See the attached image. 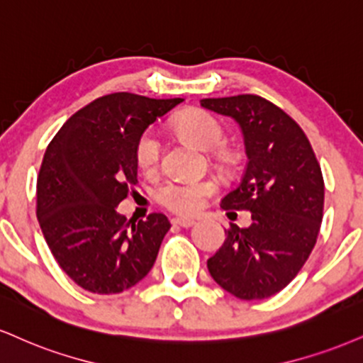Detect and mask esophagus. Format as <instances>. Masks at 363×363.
<instances>
[{
    "mask_svg": "<svg viewBox=\"0 0 363 363\" xmlns=\"http://www.w3.org/2000/svg\"><path fill=\"white\" fill-rule=\"evenodd\" d=\"M194 223V220H187V218H172V225L182 226V228H191Z\"/></svg>",
    "mask_w": 363,
    "mask_h": 363,
    "instance_id": "esophagus-1",
    "label": "esophagus"
}]
</instances>
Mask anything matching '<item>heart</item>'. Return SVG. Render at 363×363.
I'll return each mask as SVG.
<instances>
[{"instance_id": "b5f03b06", "label": "heart", "mask_w": 363, "mask_h": 363, "mask_svg": "<svg viewBox=\"0 0 363 363\" xmlns=\"http://www.w3.org/2000/svg\"><path fill=\"white\" fill-rule=\"evenodd\" d=\"M172 128L182 138L199 148H215L223 142V128L215 116L203 110H187L172 121ZM135 159L138 167L145 172L157 169L160 159V140L152 130L140 135L135 147ZM216 191L211 179H194V181H169L160 186L159 199L165 208L179 215H193L199 211L206 198Z\"/></svg>"}]
</instances>
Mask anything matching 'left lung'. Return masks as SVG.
I'll return each mask as SVG.
<instances>
[{
  "label": "left lung",
  "instance_id": "left-lung-1",
  "mask_svg": "<svg viewBox=\"0 0 363 363\" xmlns=\"http://www.w3.org/2000/svg\"><path fill=\"white\" fill-rule=\"evenodd\" d=\"M199 103L242 130L248 162L221 208L252 215L247 228L225 231L208 270L235 298H270L298 276L316 243L325 203L321 167L301 126L267 99L238 94Z\"/></svg>",
  "mask_w": 363,
  "mask_h": 363
}]
</instances>
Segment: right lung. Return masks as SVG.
Here are the masks:
<instances>
[{
    "label": "right lung",
    "instance_id": "1",
    "mask_svg": "<svg viewBox=\"0 0 363 363\" xmlns=\"http://www.w3.org/2000/svg\"><path fill=\"white\" fill-rule=\"evenodd\" d=\"M182 103L113 93L69 118L43 155L37 218L60 269L82 289L118 294L154 267L170 228L152 213L130 225L116 211L137 184L135 147L148 125Z\"/></svg>",
    "mask_w": 363,
    "mask_h": 363
}]
</instances>
